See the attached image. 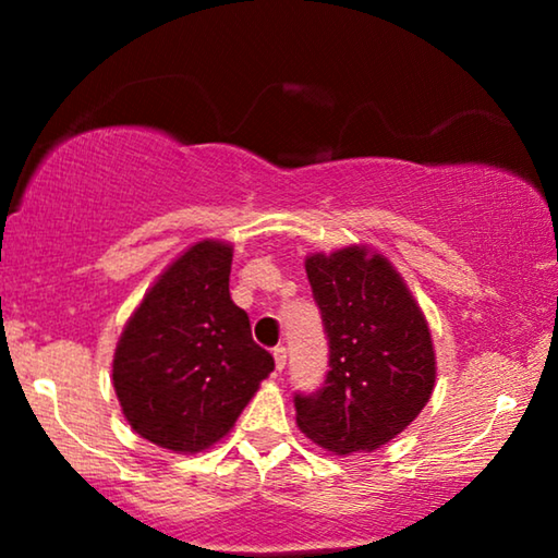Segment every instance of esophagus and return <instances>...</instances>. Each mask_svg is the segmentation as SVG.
<instances>
[{
  "mask_svg": "<svg viewBox=\"0 0 558 558\" xmlns=\"http://www.w3.org/2000/svg\"><path fill=\"white\" fill-rule=\"evenodd\" d=\"M274 363H277V371H281L287 365V348L284 345L274 348Z\"/></svg>",
  "mask_w": 558,
  "mask_h": 558,
  "instance_id": "34e87169",
  "label": "esophagus"
}]
</instances>
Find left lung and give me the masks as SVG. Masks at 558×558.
Returning a JSON list of instances; mask_svg holds the SVG:
<instances>
[{"instance_id": "left-lung-1", "label": "left lung", "mask_w": 558, "mask_h": 558, "mask_svg": "<svg viewBox=\"0 0 558 558\" xmlns=\"http://www.w3.org/2000/svg\"><path fill=\"white\" fill-rule=\"evenodd\" d=\"M304 269L330 340V371L317 393L294 396L296 426L327 452H373L432 399L429 325L396 266L368 246L310 254Z\"/></svg>"}]
</instances>
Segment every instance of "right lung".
I'll return each instance as SVG.
<instances>
[{"instance_id":"1","label":"right lung","mask_w":558,"mask_h":558,"mask_svg":"<svg viewBox=\"0 0 558 558\" xmlns=\"http://www.w3.org/2000/svg\"><path fill=\"white\" fill-rule=\"evenodd\" d=\"M233 246L203 239L182 251L132 312L111 380L129 426L178 454L210 449L274 371L228 289Z\"/></svg>"}]
</instances>
